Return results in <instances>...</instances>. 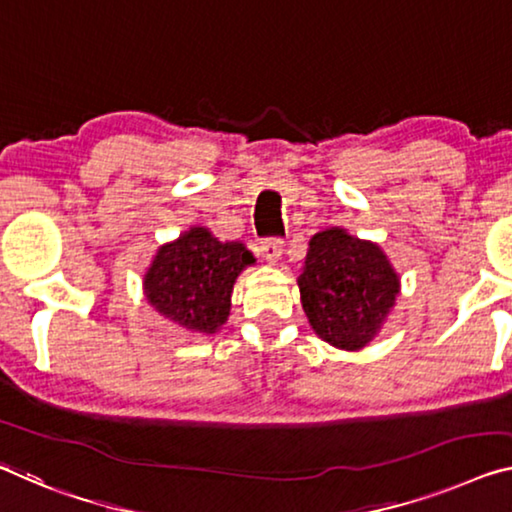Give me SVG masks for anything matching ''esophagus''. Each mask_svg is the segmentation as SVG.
<instances>
[{"instance_id": "34e87169", "label": "esophagus", "mask_w": 512, "mask_h": 512, "mask_svg": "<svg viewBox=\"0 0 512 512\" xmlns=\"http://www.w3.org/2000/svg\"><path fill=\"white\" fill-rule=\"evenodd\" d=\"M261 256H263L265 263L279 265L281 256H283V242L277 240V238L263 240V242H261Z\"/></svg>"}]
</instances>
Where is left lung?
Returning <instances> with one entry per match:
<instances>
[{"mask_svg": "<svg viewBox=\"0 0 512 512\" xmlns=\"http://www.w3.org/2000/svg\"><path fill=\"white\" fill-rule=\"evenodd\" d=\"M297 286L313 332L338 350L357 352L387 322L400 277L377 242L329 226L309 240Z\"/></svg>", "mask_w": 512, "mask_h": 512, "instance_id": "obj_1", "label": "left lung"}]
</instances>
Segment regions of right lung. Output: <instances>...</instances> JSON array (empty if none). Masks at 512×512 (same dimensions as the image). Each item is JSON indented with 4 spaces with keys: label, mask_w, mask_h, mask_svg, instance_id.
<instances>
[{
    "label": "right lung",
    "mask_w": 512,
    "mask_h": 512,
    "mask_svg": "<svg viewBox=\"0 0 512 512\" xmlns=\"http://www.w3.org/2000/svg\"><path fill=\"white\" fill-rule=\"evenodd\" d=\"M256 258L242 242H222L190 226L155 251L144 274L146 302L192 334H215L231 316L235 279Z\"/></svg>",
    "instance_id": "right-lung-1"
}]
</instances>
